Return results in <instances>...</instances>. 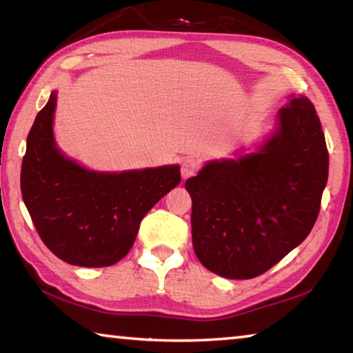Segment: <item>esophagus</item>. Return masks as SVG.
Listing matches in <instances>:
<instances>
[{
	"mask_svg": "<svg viewBox=\"0 0 353 353\" xmlns=\"http://www.w3.org/2000/svg\"><path fill=\"white\" fill-rule=\"evenodd\" d=\"M197 170H199V163H197V160L191 159V157L185 159L183 162H182V166H181V174H182V179H183V181H185V179L191 177V176H194L196 172H197Z\"/></svg>",
	"mask_w": 353,
	"mask_h": 353,
	"instance_id": "1",
	"label": "esophagus"
}]
</instances>
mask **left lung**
Masks as SVG:
<instances>
[{"label": "left lung", "instance_id": "left-lung-1", "mask_svg": "<svg viewBox=\"0 0 353 353\" xmlns=\"http://www.w3.org/2000/svg\"><path fill=\"white\" fill-rule=\"evenodd\" d=\"M329 154L312 101L292 94L272 132L185 182L194 253L210 272L252 279L296 248L319 213Z\"/></svg>", "mask_w": 353, "mask_h": 353}]
</instances>
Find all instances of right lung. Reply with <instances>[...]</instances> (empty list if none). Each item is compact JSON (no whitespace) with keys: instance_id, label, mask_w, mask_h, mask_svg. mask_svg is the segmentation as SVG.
<instances>
[{"instance_id":"right-lung-1","label":"right lung","mask_w":353,"mask_h":353,"mask_svg":"<svg viewBox=\"0 0 353 353\" xmlns=\"http://www.w3.org/2000/svg\"><path fill=\"white\" fill-rule=\"evenodd\" d=\"M57 91L37 114L26 142L21 194L41 241L79 267H110L130 252L143 216L181 183V166L89 170L54 136Z\"/></svg>"}]
</instances>
